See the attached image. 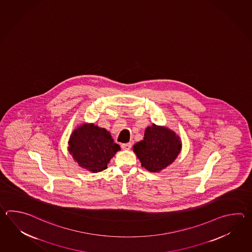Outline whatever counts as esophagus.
<instances>
[{
	"label": "esophagus",
	"mask_w": 252,
	"mask_h": 252,
	"mask_svg": "<svg viewBox=\"0 0 252 252\" xmlns=\"http://www.w3.org/2000/svg\"><path fill=\"white\" fill-rule=\"evenodd\" d=\"M121 147H122V149L123 150H130L131 149V147H132V144H130V143L122 144H121Z\"/></svg>",
	"instance_id": "34e87169"
}]
</instances>
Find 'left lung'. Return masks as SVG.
Returning a JSON list of instances; mask_svg holds the SVG:
<instances>
[{"instance_id": "obj_1", "label": "left lung", "mask_w": 252, "mask_h": 252, "mask_svg": "<svg viewBox=\"0 0 252 252\" xmlns=\"http://www.w3.org/2000/svg\"><path fill=\"white\" fill-rule=\"evenodd\" d=\"M133 150L142 167L151 172H159L178 157L181 141L170 129L153 124L145 129L144 140L134 144Z\"/></svg>"}]
</instances>
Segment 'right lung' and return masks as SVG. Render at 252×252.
<instances>
[{"label":"right lung","instance_id":"obj_1","mask_svg":"<svg viewBox=\"0 0 252 252\" xmlns=\"http://www.w3.org/2000/svg\"><path fill=\"white\" fill-rule=\"evenodd\" d=\"M68 151L80 167L93 173L106 170L120 146L109 132L93 124H82L72 132Z\"/></svg>","mask_w":252,"mask_h":252}]
</instances>
